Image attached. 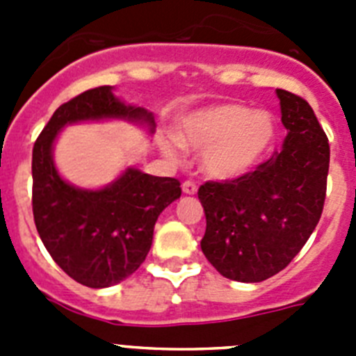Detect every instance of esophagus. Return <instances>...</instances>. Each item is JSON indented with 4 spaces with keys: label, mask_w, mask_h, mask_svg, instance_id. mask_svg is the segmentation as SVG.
Listing matches in <instances>:
<instances>
[{
    "label": "esophagus",
    "mask_w": 356,
    "mask_h": 356,
    "mask_svg": "<svg viewBox=\"0 0 356 356\" xmlns=\"http://www.w3.org/2000/svg\"><path fill=\"white\" fill-rule=\"evenodd\" d=\"M181 188H184V193H185V194H196L197 185L194 184L193 180H185L184 185H181Z\"/></svg>",
    "instance_id": "obj_1"
}]
</instances>
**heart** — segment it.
I'll list each match as a JSON object with an SVG mask.
<instances>
[{
    "mask_svg": "<svg viewBox=\"0 0 356 356\" xmlns=\"http://www.w3.org/2000/svg\"><path fill=\"white\" fill-rule=\"evenodd\" d=\"M275 119L269 112L226 103L201 108L181 121L178 140L205 149L203 169L216 180H232L250 171L275 140ZM172 151V147H168Z\"/></svg>",
    "mask_w": 356,
    "mask_h": 356,
    "instance_id": "heart-1",
    "label": "heart"
}]
</instances>
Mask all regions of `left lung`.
<instances>
[{"mask_svg": "<svg viewBox=\"0 0 356 356\" xmlns=\"http://www.w3.org/2000/svg\"><path fill=\"white\" fill-rule=\"evenodd\" d=\"M287 137L253 171L197 191L207 216L201 250L225 278L254 284L291 264L323 213L330 144L312 106L276 89Z\"/></svg>", "mask_w": 356, "mask_h": 356, "instance_id": "left-lung-1", "label": "left lung"}]
</instances>
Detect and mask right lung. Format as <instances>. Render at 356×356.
Returning <instances> with one entry per match:
<instances>
[{
	"label": "right lung",
	"mask_w": 356,
	"mask_h": 356,
	"mask_svg": "<svg viewBox=\"0 0 356 356\" xmlns=\"http://www.w3.org/2000/svg\"><path fill=\"white\" fill-rule=\"evenodd\" d=\"M146 121L153 115L124 105L103 85L85 90L55 110L33 144L31 209L40 241L65 275L85 287L119 284L146 260L160 212L181 196L180 181L128 169L102 191H81L60 178L51 147L69 122L87 119Z\"/></svg>",
	"instance_id": "1"
}]
</instances>
